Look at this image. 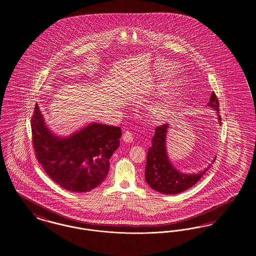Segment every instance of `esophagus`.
<instances>
[{"instance_id":"1","label":"esophagus","mask_w":256,"mask_h":256,"mask_svg":"<svg viewBox=\"0 0 256 256\" xmlns=\"http://www.w3.org/2000/svg\"><path fill=\"white\" fill-rule=\"evenodd\" d=\"M122 140L126 143H132L134 141V134L128 130L124 132V134H122Z\"/></svg>"}]
</instances>
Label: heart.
Segmentation results:
<instances>
[{
	"label": "heart",
	"mask_w": 256,
	"mask_h": 256,
	"mask_svg": "<svg viewBox=\"0 0 256 256\" xmlns=\"http://www.w3.org/2000/svg\"><path fill=\"white\" fill-rule=\"evenodd\" d=\"M172 106V102L170 100H166L164 102H161L154 104L152 108V111L156 115L160 116V115H163L164 113L168 112V110H170Z\"/></svg>",
	"instance_id": "1"
}]
</instances>
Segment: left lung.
I'll return each instance as SVG.
<instances>
[{"instance_id":"8db88e82","label":"left lung","mask_w":256,"mask_h":256,"mask_svg":"<svg viewBox=\"0 0 256 256\" xmlns=\"http://www.w3.org/2000/svg\"><path fill=\"white\" fill-rule=\"evenodd\" d=\"M207 106L217 111L216 113L220 124L219 100L214 92L211 94ZM168 128V124H163L156 128V132L152 139V146H150L146 154L145 180L152 189L159 193L176 195L195 185L206 172L213 162L204 170L198 172V174H185L176 169L170 162L166 148ZM214 160L215 158L213 161Z\"/></svg>"}]
</instances>
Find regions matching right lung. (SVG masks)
Listing matches in <instances>:
<instances>
[{"mask_svg":"<svg viewBox=\"0 0 256 256\" xmlns=\"http://www.w3.org/2000/svg\"><path fill=\"white\" fill-rule=\"evenodd\" d=\"M32 132L36 159L46 174L65 190L76 193L91 191L102 183L122 135L119 126L90 122L70 136H58L50 130L37 104Z\"/></svg>","mask_w":256,"mask_h":256,"instance_id":"right-lung-1","label":"right lung"}]
</instances>
